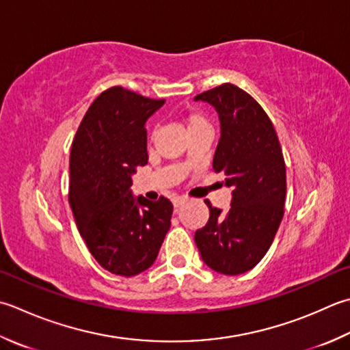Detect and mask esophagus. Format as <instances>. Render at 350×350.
Listing matches in <instances>:
<instances>
[{"label":"esophagus","instance_id":"esophagus-1","mask_svg":"<svg viewBox=\"0 0 350 350\" xmlns=\"http://www.w3.org/2000/svg\"><path fill=\"white\" fill-rule=\"evenodd\" d=\"M185 202H187V198H185V197H174V198H173V206H174V209H176V211L179 209Z\"/></svg>","mask_w":350,"mask_h":350}]
</instances>
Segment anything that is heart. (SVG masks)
I'll list each match as a JSON object with an SVG mask.
<instances>
[{"mask_svg":"<svg viewBox=\"0 0 350 350\" xmlns=\"http://www.w3.org/2000/svg\"><path fill=\"white\" fill-rule=\"evenodd\" d=\"M203 124H206V120H204L200 113H189L187 116L188 130H193V129H196L198 126H203Z\"/></svg>","mask_w":350,"mask_h":350,"instance_id":"obj_1","label":"heart"}]
</instances>
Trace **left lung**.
<instances>
[{"mask_svg":"<svg viewBox=\"0 0 350 350\" xmlns=\"http://www.w3.org/2000/svg\"><path fill=\"white\" fill-rule=\"evenodd\" d=\"M220 120L212 167L232 189L229 212L209 208L206 226L194 235L202 261L221 275L252 270L270 249L284 217L285 162L276 130L247 92L224 83L198 94Z\"/></svg>","mask_w":350,"mask_h":350,"instance_id":"obj_1","label":"left lung"}]
</instances>
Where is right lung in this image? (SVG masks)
I'll list each match as a JSON object with an SVG mask.
<instances>
[{
    "mask_svg": "<svg viewBox=\"0 0 350 350\" xmlns=\"http://www.w3.org/2000/svg\"><path fill=\"white\" fill-rule=\"evenodd\" d=\"M165 100L115 86L97 97L75 133L70 157V204L97 262L136 276L156 261L171 226L173 204L133 196L136 168L147 163L146 122Z\"/></svg>",
    "mask_w": 350,
    "mask_h": 350,
    "instance_id": "obj_1",
    "label": "right lung"
}]
</instances>
